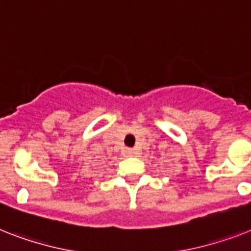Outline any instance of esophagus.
<instances>
[{
	"instance_id": "esophagus-1",
	"label": "esophagus",
	"mask_w": 251,
	"mask_h": 251,
	"mask_svg": "<svg viewBox=\"0 0 251 251\" xmlns=\"http://www.w3.org/2000/svg\"><path fill=\"white\" fill-rule=\"evenodd\" d=\"M125 152H126V154H127V156H134V154H135L134 150H131V148H126Z\"/></svg>"
}]
</instances>
